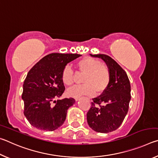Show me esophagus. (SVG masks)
Masks as SVG:
<instances>
[{
	"instance_id": "esophagus-1",
	"label": "esophagus",
	"mask_w": 158,
	"mask_h": 158,
	"mask_svg": "<svg viewBox=\"0 0 158 158\" xmlns=\"http://www.w3.org/2000/svg\"><path fill=\"white\" fill-rule=\"evenodd\" d=\"M79 100V98H76V99H75V100H76V101H78Z\"/></svg>"
}]
</instances>
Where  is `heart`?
Segmentation results:
<instances>
[{
    "mask_svg": "<svg viewBox=\"0 0 158 158\" xmlns=\"http://www.w3.org/2000/svg\"><path fill=\"white\" fill-rule=\"evenodd\" d=\"M77 67L85 74L83 85H76L66 91L69 97L79 98L83 95L93 96L102 93L107 89L110 82V73L107 67L92 57H84L77 62ZM61 80L64 85L70 86L73 84V71L67 65L61 73Z\"/></svg>",
    "mask_w": 158,
    "mask_h": 158,
    "instance_id": "heart-1",
    "label": "heart"
}]
</instances>
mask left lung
<instances>
[{
	"label": "left lung",
	"instance_id": "left-lung-1",
	"mask_svg": "<svg viewBox=\"0 0 158 158\" xmlns=\"http://www.w3.org/2000/svg\"><path fill=\"white\" fill-rule=\"evenodd\" d=\"M90 55L105 61L110 73V82L102 95L93 99L87 122L95 132L109 133L121 126L127 114L131 99L130 80L124 69L110 56Z\"/></svg>",
	"mask_w": 158,
	"mask_h": 158
}]
</instances>
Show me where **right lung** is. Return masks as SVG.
<instances>
[{
    "instance_id": "1",
    "label": "right lung",
    "mask_w": 158,
    "mask_h": 158,
    "mask_svg": "<svg viewBox=\"0 0 158 158\" xmlns=\"http://www.w3.org/2000/svg\"><path fill=\"white\" fill-rule=\"evenodd\" d=\"M81 55L53 53L37 62L27 74L21 95L24 102V116L37 129L53 131L62 125L74 98H60L65 88L61 80L63 69ZM55 103L53 105L52 102Z\"/></svg>"
}]
</instances>
